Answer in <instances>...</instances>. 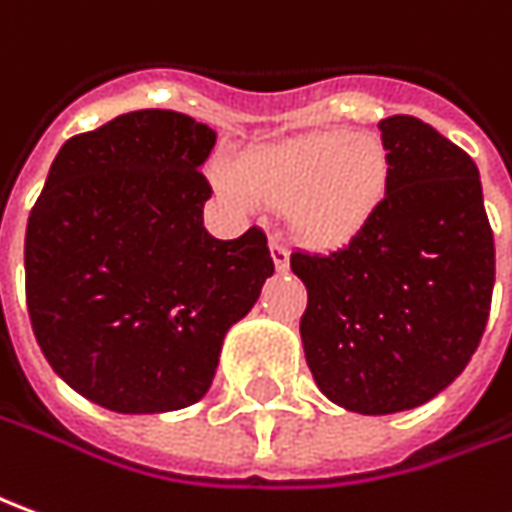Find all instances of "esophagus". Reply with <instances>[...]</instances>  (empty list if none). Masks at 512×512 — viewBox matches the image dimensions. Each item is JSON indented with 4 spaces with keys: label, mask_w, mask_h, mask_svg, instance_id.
<instances>
[{
    "label": "esophagus",
    "mask_w": 512,
    "mask_h": 512,
    "mask_svg": "<svg viewBox=\"0 0 512 512\" xmlns=\"http://www.w3.org/2000/svg\"><path fill=\"white\" fill-rule=\"evenodd\" d=\"M269 249H271V260H274V269H277V271L288 269V249L283 246V241L271 238Z\"/></svg>",
    "instance_id": "1"
}]
</instances>
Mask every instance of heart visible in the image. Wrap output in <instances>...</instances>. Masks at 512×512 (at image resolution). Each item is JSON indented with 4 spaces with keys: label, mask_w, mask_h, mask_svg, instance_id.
<instances>
[{
    "label": "heart",
    "mask_w": 512,
    "mask_h": 512,
    "mask_svg": "<svg viewBox=\"0 0 512 512\" xmlns=\"http://www.w3.org/2000/svg\"><path fill=\"white\" fill-rule=\"evenodd\" d=\"M229 193L285 210L294 241L339 252L373 227L392 182L387 145L367 131H308L243 156Z\"/></svg>",
    "instance_id": "1"
}]
</instances>
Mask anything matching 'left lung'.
Listing matches in <instances>:
<instances>
[{
    "mask_svg": "<svg viewBox=\"0 0 512 512\" xmlns=\"http://www.w3.org/2000/svg\"><path fill=\"white\" fill-rule=\"evenodd\" d=\"M392 182L358 241L294 252L308 288L300 336L322 395L358 415L431 401L465 370L493 294V232L474 159L429 123H378Z\"/></svg>",
    "mask_w": 512,
    "mask_h": 512,
    "instance_id": "8db88e82",
    "label": "left lung"
}]
</instances>
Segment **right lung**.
Wrapping results in <instances>:
<instances>
[{"mask_svg": "<svg viewBox=\"0 0 512 512\" xmlns=\"http://www.w3.org/2000/svg\"><path fill=\"white\" fill-rule=\"evenodd\" d=\"M218 134L142 109L66 139L27 221L24 277L38 347L75 392L120 415L207 395L227 330L274 274L266 235L204 229L201 165Z\"/></svg>", "mask_w": 512, "mask_h": 512, "instance_id": "obj_1", "label": "right lung"}]
</instances>
